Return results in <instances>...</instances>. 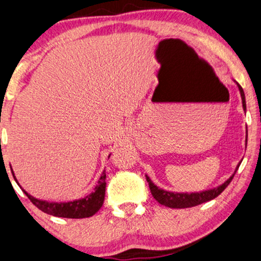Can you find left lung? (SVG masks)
<instances>
[{
	"label": "left lung",
	"instance_id": "left-lung-1",
	"mask_svg": "<svg viewBox=\"0 0 261 261\" xmlns=\"http://www.w3.org/2000/svg\"><path fill=\"white\" fill-rule=\"evenodd\" d=\"M238 86V90L241 92V97H242V105H243V109L246 111L247 106H246V96H244V91L241 87V85L236 83ZM247 142V140H246ZM240 168V164L237 165L236 170H234L233 175L230 178H227L224 184L220 185V186L212 188V190H206V191H202V192H194V193H177V192H169V191L163 190V188H159L158 186H155L153 184L152 180L147 176V182H148L149 188H150V193L152 196L154 197V199L158 203H161L162 205L169 206V208H174V209H182V208H191V206H196L199 205V204L209 202V200L216 198V197L220 194L222 191L225 190L226 187L230 185V182L233 178L234 174Z\"/></svg>",
	"mask_w": 261,
	"mask_h": 261
}]
</instances>
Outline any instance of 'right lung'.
Returning a JSON list of instances; mask_svg holds the SVG:
<instances>
[{"mask_svg": "<svg viewBox=\"0 0 261 261\" xmlns=\"http://www.w3.org/2000/svg\"><path fill=\"white\" fill-rule=\"evenodd\" d=\"M12 174H13V170H12ZM24 193L27 194L28 198L31 200V203H33L34 205L37 206L41 212L46 213V214L68 219L90 218V216L95 215L96 213L98 212L100 206L103 205V202H105L106 171L102 172V175H100L98 180V184H97L95 191H93L92 193L86 196L85 198L73 200V202H46V200H40L35 198V197L30 196L27 191H24Z\"/></svg>", "mask_w": 261, "mask_h": 261, "instance_id": "right-lung-1", "label": "right lung"}]
</instances>
